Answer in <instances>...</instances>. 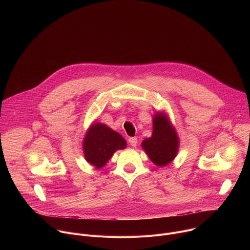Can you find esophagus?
Instances as JSON below:
<instances>
[{
    "mask_svg": "<svg viewBox=\"0 0 250 250\" xmlns=\"http://www.w3.org/2000/svg\"><path fill=\"white\" fill-rule=\"evenodd\" d=\"M128 142H129V145L131 146H137V138L136 137H129L128 138Z\"/></svg>",
    "mask_w": 250,
    "mask_h": 250,
    "instance_id": "34e87169",
    "label": "esophagus"
}]
</instances>
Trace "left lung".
<instances>
[{
  "label": "left lung",
  "instance_id": "1",
  "mask_svg": "<svg viewBox=\"0 0 250 250\" xmlns=\"http://www.w3.org/2000/svg\"><path fill=\"white\" fill-rule=\"evenodd\" d=\"M141 146L149 159L159 167L166 166L176 157L179 148V138L164 113L155 114L152 135L142 141Z\"/></svg>",
  "mask_w": 250,
  "mask_h": 250
}]
</instances>
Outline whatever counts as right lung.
Returning <instances> with one entry per match:
<instances>
[{
  "label": "right lung",
  "instance_id": "1",
  "mask_svg": "<svg viewBox=\"0 0 250 250\" xmlns=\"http://www.w3.org/2000/svg\"><path fill=\"white\" fill-rule=\"evenodd\" d=\"M125 147L126 141L119 132L100 123L92 124L83 141L85 159L97 169L104 167L117 150Z\"/></svg>",
  "mask_w": 250,
  "mask_h": 250
}]
</instances>
